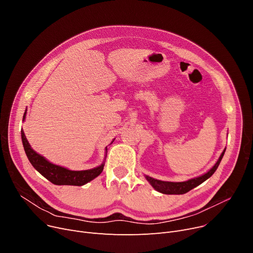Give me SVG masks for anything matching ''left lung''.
Here are the masks:
<instances>
[{"label": "left lung", "mask_w": 253, "mask_h": 253, "mask_svg": "<svg viewBox=\"0 0 253 253\" xmlns=\"http://www.w3.org/2000/svg\"><path fill=\"white\" fill-rule=\"evenodd\" d=\"M225 150L222 152V154L220 155L218 161L215 163V165L212 167L207 173L199 176V177H196V178H193V179H190L188 181H181V182H171V181H162V180H159V179H155L153 177H150V176H145V178L148 179V181L153 185V188L160 192L162 194H166V195H182V194H185L188 193L189 191L193 190L194 188H196L197 185L201 184L203 181H205L206 179H208L212 174L214 173L215 170L217 169L221 159L223 157V154H224Z\"/></svg>", "instance_id": "left-lung-1"}]
</instances>
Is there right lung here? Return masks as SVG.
Here are the masks:
<instances>
[{"instance_id": "right-lung-1", "label": "right lung", "mask_w": 253, "mask_h": 253, "mask_svg": "<svg viewBox=\"0 0 253 253\" xmlns=\"http://www.w3.org/2000/svg\"><path fill=\"white\" fill-rule=\"evenodd\" d=\"M26 111L23 115V121L25 119ZM21 139L22 144L25 151L26 156H28L31 164L38 170L44 177H46L49 181L56 185H83L90 180L97 177L103 170L104 164L100 166L82 171H73L69 170L64 167L54 165L47 161L44 157L37 154L32 148L26 139L24 132L21 130Z\"/></svg>"}]
</instances>
